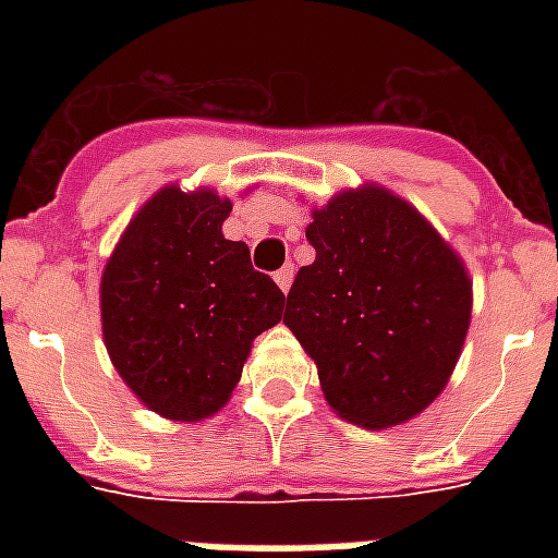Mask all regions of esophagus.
I'll return each instance as SVG.
<instances>
[{"mask_svg":"<svg viewBox=\"0 0 558 558\" xmlns=\"http://www.w3.org/2000/svg\"><path fill=\"white\" fill-rule=\"evenodd\" d=\"M292 275H295V271H292V266H283L280 268V271H275V283H278L280 287V292H287L292 287Z\"/></svg>","mask_w":558,"mask_h":558,"instance_id":"34e87169","label":"esophagus"}]
</instances>
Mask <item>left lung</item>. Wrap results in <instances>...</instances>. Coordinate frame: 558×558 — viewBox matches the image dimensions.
<instances>
[{
    "label": "left lung",
    "mask_w": 558,
    "mask_h": 558,
    "mask_svg": "<svg viewBox=\"0 0 558 558\" xmlns=\"http://www.w3.org/2000/svg\"><path fill=\"white\" fill-rule=\"evenodd\" d=\"M283 326L314 359L328 407L367 430L407 424L442 395L472 319L466 263L383 184L316 206Z\"/></svg>",
    "instance_id": "obj_1"
}]
</instances>
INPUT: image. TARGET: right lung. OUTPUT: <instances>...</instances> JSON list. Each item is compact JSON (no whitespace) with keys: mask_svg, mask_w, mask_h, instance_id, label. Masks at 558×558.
I'll return each mask as SVG.
<instances>
[{"mask_svg":"<svg viewBox=\"0 0 558 558\" xmlns=\"http://www.w3.org/2000/svg\"><path fill=\"white\" fill-rule=\"evenodd\" d=\"M230 196L163 184L119 235L101 275V331L116 374L160 418L227 407L254 338L283 316L278 283L223 239Z\"/></svg>","mask_w":558,"mask_h":558,"instance_id":"add662e5","label":"right lung"}]
</instances>
